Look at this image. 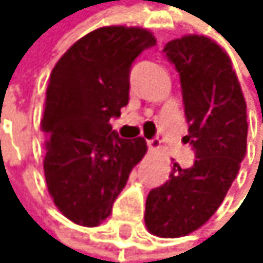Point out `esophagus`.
<instances>
[{
  "label": "esophagus",
  "mask_w": 263,
  "mask_h": 263,
  "mask_svg": "<svg viewBox=\"0 0 263 263\" xmlns=\"http://www.w3.org/2000/svg\"><path fill=\"white\" fill-rule=\"evenodd\" d=\"M146 145H148V149L151 151H156L161 148V142L158 139H151V140H146Z\"/></svg>",
  "instance_id": "esophagus-1"
}]
</instances>
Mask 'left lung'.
Listing matches in <instances>:
<instances>
[{
	"label": "left lung",
	"instance_id": "1",
	"mask_svg": "<svg viewBox=\"0 0 263 263\" xmlns=\"http://www.w3.org/2000/svg\"><path fill=\"white\" fill-rule=\"evenodd\" d=\"M181 82L186 142L196 161L174 162L168 180L146 197L145 224L151 235L178 238L202 227L222 203L246 155V102L226 50L213 39L187 34L165 44Z\"/></svg>",
	"mask_w": 263,
	"mask_h": 263
}]
</instances>
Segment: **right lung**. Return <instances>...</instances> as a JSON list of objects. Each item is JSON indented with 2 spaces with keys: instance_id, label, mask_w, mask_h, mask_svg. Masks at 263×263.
Returning <instances> with one entry per match:
<instances>
[{
  "instance_id": "1",
  "label": "right lung",
  "mask_w": 263,
  "mask_h": 263,
  "mask_svg": "<svg viewBox=\"0 0 263 263\" xmlns=\"http://www.w3.org/2000/svg\"><path fill=\"white\" fill-rule=\"evenodd\" d=\"M155 44L145 28L102 26L70 45L50 74L41 121L45 181L57 208L79 226L110 216L146 153L143 137H118L110 118L129 101L130 66Z\"/></svg>"
}]
</instances>
